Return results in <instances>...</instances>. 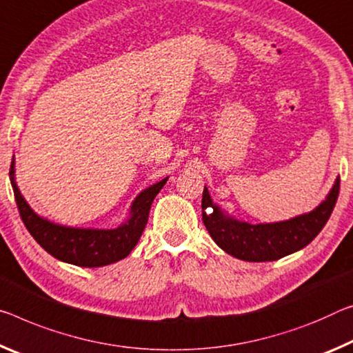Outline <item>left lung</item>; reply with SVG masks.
I'll use <instances>...</instances> for the list:
<instances>
[{
    "label": "left lung",
    "mask_w": 353,
    "mask_h": 353,
    "mask_svg": "<svg viewBox=\"0 0 353 353\" xmlns=\"http://www.w3.org/2000/svg\"><path fill=\"white\" fill-rule=\"evenodd\" d=\"M339 194V177L330 190L328 196L310 214L292 220L250 225L234 220L212 203L209 190L203 192V223L210 237L221 250L237 259L248 262L278 261L305 248L325 226Z\"/></svg>",
    "instance_id": "8db88e82"
}]
</instances>
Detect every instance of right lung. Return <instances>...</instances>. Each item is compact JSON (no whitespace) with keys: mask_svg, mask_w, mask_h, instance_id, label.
Masks as SVG:
<instances>
[{"mask_svg":"<svg viewBox=\"0 0 353 353\" xmlns=\"http://www.w3.org/2000/svg\"><path fill=\"white\" fill-rule=\"evenodd\" d=\"M14 160L10 163V183L20 216L36 242L56 259L78 267H103L124 259L135 248L149 220L154 198L168 179L154 183L133 201L130 218L116 229L67 228L39 216L21 196L14 176Z\"/></svg>","mask_w":353,"mask_h":353,"instance_id":"obj_1","label":"right lung"}]
</instances>
